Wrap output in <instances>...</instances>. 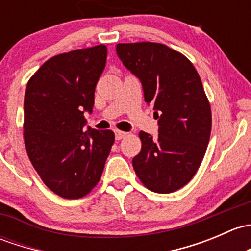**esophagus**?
Here are the masks:
<instances>
[{"label":"esophagus","mask_w":251,"mask_h":251,"mask_svg":"<svg viewBox=\"0 0 251 251\" xmlns=\"http://www.w3.org/2000/svg\"><path fill=\"white\" fill-rule=\"evenodd\" d=\"M126 136H127V133H126V132H123V131H115V139H118V141H119V139H123L124 138V137H126Z\"/></svg>","instance_id":"34e87169"}]
</instances>
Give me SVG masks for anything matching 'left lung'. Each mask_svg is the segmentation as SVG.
Masks as SVG:
<instances>
[{
  "mask_svg": "<svg viewBox=\"0 0 251 251\" xmlns=\"http://www.w3.org/2000/svg\"><path fill=\"white\" fill-rule=\"evenodd\" d=\"M117 54L141 80L144 100L159 118V136L139 132L134 172L151 191H176L196 174L209 142L212 112L201 78L183 54L165 44L119 43Z\"/></svg>",
  "mask_w": 251,
  "mask_h": 251,
  "instance_id": "1",
  "label": "left lung"
}]
</instances>
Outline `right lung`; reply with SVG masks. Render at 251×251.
I'll return each mask as SVG.
<instances>
[{"instance_id":"1","label":"right lung","mask_w":251,"mask_h":251,"mask_svg":"<svg viewBox=\"0 0 251 251\" xmlns=\"http://www.w3.org/2000/svg\"><path fill=\"white\" fill-rule=\"evenodd\" d=\"M105 60L103 44L56 55L26 86V151L43 183L63 199H80L96 186L114 143L113 131L84 130Z\"/></svg>"}]
</instances>
